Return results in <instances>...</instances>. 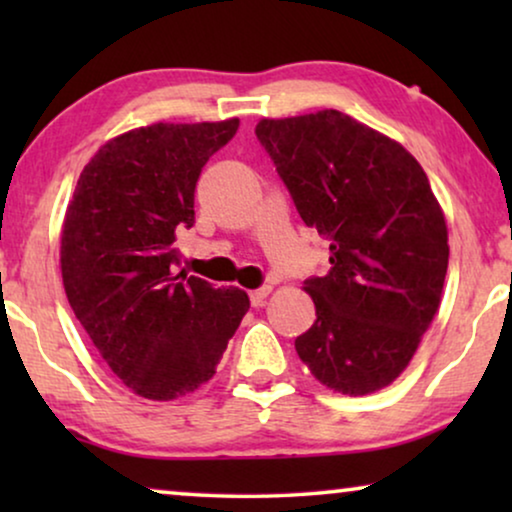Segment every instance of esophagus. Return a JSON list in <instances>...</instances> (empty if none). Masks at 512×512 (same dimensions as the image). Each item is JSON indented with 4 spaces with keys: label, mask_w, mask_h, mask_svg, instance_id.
I'll return each mask as SVG.
<instances>
[{
    "label": "esophagus",
    "mask_w": 512,
    "mask_h": 512,
    "mask_svg": "<svg viewBox=\"0 0 512 512\" xmlns=\"http://www.w3.org/2000/svg\"><path fill=\"white\" fill-rule=\"evenodd\" d=\"M270 286H261V289H256V291H251L249 293V300H251V305L254 307H261L263 303H265V298L270 296Z\"/></svg>",
    "instance_id": "34e87169"
}]
</instances>
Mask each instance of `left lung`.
Listing matches in <instances>:
<instances>
[{
	"instance_id": "1",
	"label": "left lung",
	"mask_w": 512,
	"mask_h": 512,
	"mask_svg": "<svg viewBox=\"0 0 512 512\" xmlns=\"http://www.w3.org/2000/svg\"><path fill=\"white\" fill-rule=\"evenodd\" d=\"M305 226L331 242L307 277L317 321L296 352L321 384L363 396L403 373L440 305L447 226L422 165L335 109L256 125Z\"/></svg>"
}]
</instances>
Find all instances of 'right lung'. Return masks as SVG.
<instances>
[{
  "instance_id": "obj_1",
  "label": "right lung",
  "mask_w": 512,
  "mask_h": 512,
  "mask_svg": "<svg viewBox=\"0 0 512 512\" xmlns=\"http://www.w3.org/2000/svg\"><path fill=\"white\" fill-rule=\"evenodd\" d=\"M240 121L156 123L111 139L83 167L62 226L67 300L135 394L172 401L212 380L249 310L240 289L174 275L179 228L195 223L202 167Z\"/></svg>"
}]
</instances>
